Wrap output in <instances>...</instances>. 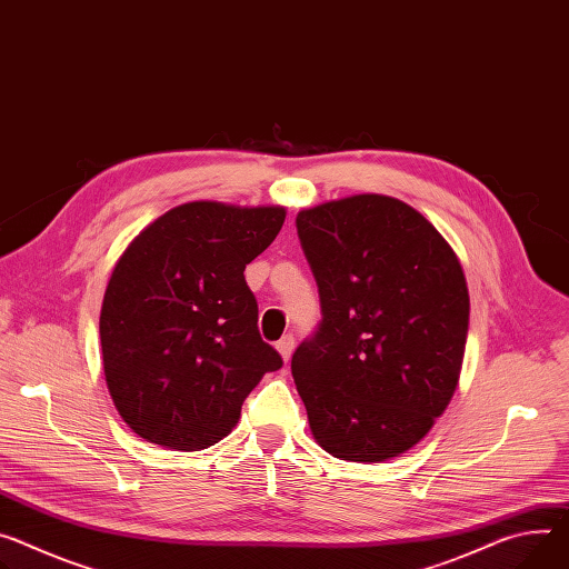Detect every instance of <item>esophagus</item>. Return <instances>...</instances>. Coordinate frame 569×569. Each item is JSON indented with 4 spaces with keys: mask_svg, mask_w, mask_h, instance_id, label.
<instances>
[{
    "mask_svg": "<svg viewBox=\"0 0 569 569\" xmlns=\"http://www.w3.org/2000/svg\"><path fill=\"white\" fill-rule=\"evenodd\" d=\"M292 349H295V338H292V336H283V338L277 342V351L281 353L283 360H290Z\"/></svg>",
    "mask_w": 569,
    "mask_h": 569,
    "instance_id": "1",
    "label": "esophagus"
}]
</instances>
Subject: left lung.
Here are the masks:
<instances>
[{"label": "left lung", "instance_id": "8db88e82", "mask_svg": "<svg viewBox=\"0 0 569 569\" xmlns=\"http://www.w3.org/2000/svg\"><path fill=\"white\" fill-rule=\"evenodd\" d=\"M322 322L292 353L318 445L381 462L418 445L458 386L470 295L458 256L412 206L351 194L297 213Z\"/></svg>", "mask_w": 569, "mask_h": 569}]
</instances>
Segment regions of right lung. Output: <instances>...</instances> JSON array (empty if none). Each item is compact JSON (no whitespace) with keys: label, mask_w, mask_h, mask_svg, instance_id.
<instances>
[{"label":"right lung","mask_w":569,"mask_h":569,"mask_svg":"<svg viewBox=\"0 0 569 569\" xmlns=\"http://www.w3.org/2000/svg\"><path fill=\"white\" fill-rule=\"evenodd\" d=\"M283 220V206L188 201L118 258L101 301V358L113 403L142 440L177 451L220 442L244 397L283 366L258 333L244 281Z\"/></svg>","instance_id":"obj_1"}]
</instances>
